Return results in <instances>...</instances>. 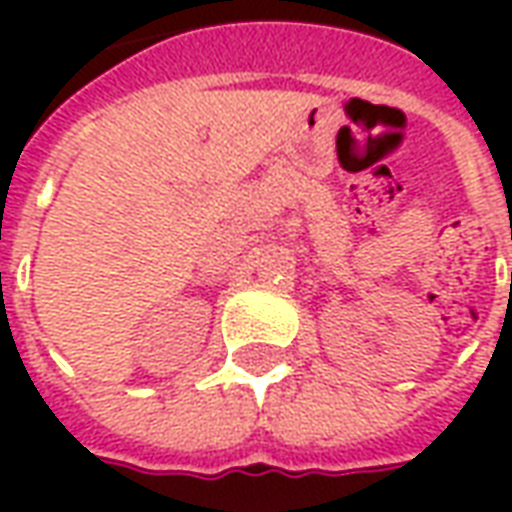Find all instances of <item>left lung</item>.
Segmentation results:
<instances>
[{
  "mask_svg": "<svg viewBox=\"0 0 512 512\" xmlns=\"http://www.w3.org/2000/svg\"><path fill=\"white\" fill-rule=\"evenodd\" d=\"M510 290H512V282H510Z\"/></svg>",
  "mask_w": 512,
  "mask_h": 512,
  "instance_id": "1",
  "label": "left lung"
}]
</instances>
